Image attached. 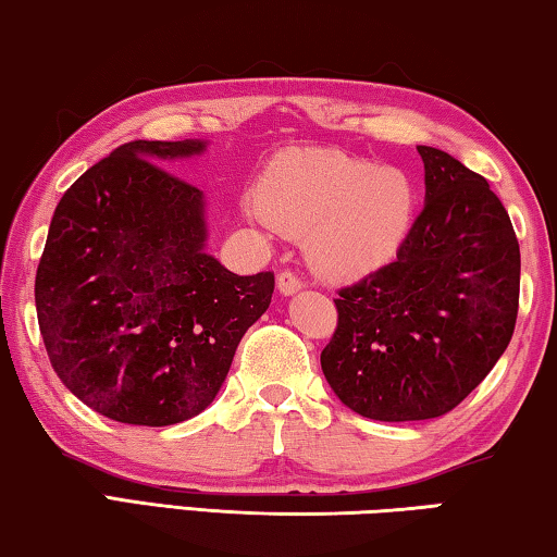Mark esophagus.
Returning <instances> with one entry per match:
<instances>
[{"mask_svg": "<svg viewBox=\"0 0 557 557\" xmlns=\"http://www.w3.org/2000/svg\"><path fill=\"white\" fill-rule=\"evenodd\" d=\"M276 286L284 296H294L300 288H304V281H300L294 271H281L276 278Z\"/></svg>", "mask_w": 557, "mask_h": 557, "instance_id": "esophagus-1", "label": "esophagus"}]
</instances>
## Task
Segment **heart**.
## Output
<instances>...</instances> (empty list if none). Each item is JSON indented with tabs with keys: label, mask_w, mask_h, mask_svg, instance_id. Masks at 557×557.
I'll list each match as a JSON object with an SVG mask.
<instances>
[{
	"label": "heart",
	"mask_w": 557,
	"mask_h": 557,
	"mask_svg": "<svg viewBox=\"0 0 557 557\" xmlns=\"http://www.w3.org/2000/svg\"><path fill=\"white\" fill-rule=\"evenodd\" d=\"M414 185L403 170L338 150H304L273 168L244 212L263 226L308 234V257L331 278H360L395 257L414 216Z\"/></svg>",
	"instance_id": "obj_1"
}]
</instances>
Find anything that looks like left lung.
Segmentation results:
<instances>
[{
    "label": "left lung",
    "instance_id": "1",
    "mask_svg": "<svg viewBox=\"0 0 557 557\" xmlns=\"http://www.w3.org/2000/svg\"><path fill=\"white\" fill-rule=\"evenodd\" d=\"M424 209L397 259L338 290L321 352L345 407L380 422L451 412L508 348L521 249L488 182L449 152L417 145Z\"/></svg>",
    "mask_w": 557,
    "mask_h": 557
}]
</instances>
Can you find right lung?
I'll use <instances>...</instances> for the list:
<instances>
[{
	"label": "right lung",
	"mask_w": 557,
	"mask_h": 557,
	"mask_svg": "<svg viewBox=\"0 0 557 557\" xmlns=\"http://www.w3.org/2000/svg\"><path fill=\"white\" fill-rule=\"evenodd\" d=\"M205 140H133L61 197L34 298L51 368L123 424L168 426L212 405L273 273L236 276L207 253L205 195L162 168Z\"/></svg>",
	"instance_id": "add662e5"
}]
</instances>
